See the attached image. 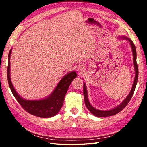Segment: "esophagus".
Wrapping results in <instances>:
<instances>
[{
	"instance_id": "esophagus-1",
	"label": "esophagus",
	"mask_w": 147,
	"mask_h": 147,
	"mask_svg": "<svg viewBox=\"0 0 147 147\" xmlns=\"http://www.w3.org/2000/svg\"><path fill=\"white\" fill-rule=\"evenodd\" d=\"M84 67H83V65H80L78 67V71L80 72H83L84 71Z\"/></svg>"
}]
</instances>
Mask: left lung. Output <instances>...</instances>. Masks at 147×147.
<instances>
[{
	"instance_id": "1",
	"label": "left lung",
	"mask_w": 147,
	"mask_h": 147,
	"mask_svg": "<svg viewBox=\"0 0 147 147\" xmlns=\"http://www.w3.org/2000/svg\"><path fill=\"white\" fill-rule=\"evenodd\" d=\"M119 39H125L126 41H128L130 42V45L131 48V51H132V54H133V63H134V70H135V78H134V83L132 85V88L131 89V91L130 93L128 94L124 100L122 102L118 105L117 106L111 109H109V110H100V109H96L95 108L91 105L89 102V99H88V91H87V88H86V84L85 82H84V87H83V91H84V101H85L86 106L87 108L89 109V111L90 112L96 117H109V116H112L115 115V114L118 113L120 112L121 111L123 110V109L125 108L126 106L127 105L128 103L130 102L131 100V97H132L134 92L135 91L136 87L137 82H138V64H137L136 61V47L134 45V43L131 40L130 38H127L126 36H119Z\"/></svg>"
}]
</instances>
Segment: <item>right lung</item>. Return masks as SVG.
I'll list each match as a JSON object with an SVG mask.
<instances>
[{
    "label": "right lung",
    "mask_w": 147,
    "mask_h": 147,
    "mask_svg": "<svg viewBox=\"0 0 147 147\" xmlns=\"http://www.w3.org/2000/svg\"><path fill=\"white\" fill-rule=\"evenodd\" d=\"M12 49L8 54V65L7 70L8 82L12 93L17 102L25 110L32 115L42 118H49L56 115L63 106L65 96L73 79L77 76L75 71L65 74L59 82L54 91L48 96L37 100H26L22 98L16 91L10 78V56Z\"/></svg>",
    "instance_id": "add662e5"
}]
</instances>
